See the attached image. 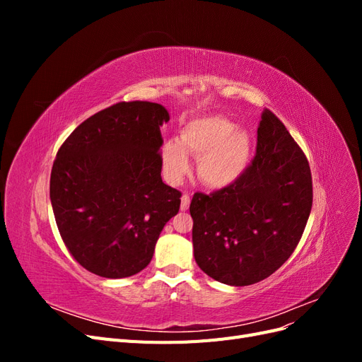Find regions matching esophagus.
I'll use <instances>...</instances> for the list:
<instances>
[{"instance_id":"obj_1","label":"esophagus","mask_w":362,"mask_h":362,"mask_svg":"<svg viewBox=\"0 0 362 362\" xmlns=\"http://www.w3.org/2000/svg\"><path fill=\"white\" fill-rule=\"evenodd\" d=\"M189 206H190V196L187 193H184L182 198H181V210L182 211L189 210Z\"/></svg>"}]
</instances>
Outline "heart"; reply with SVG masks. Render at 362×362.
Listing matches in <instances>:
<instances>
[{
  "label": "heart",
  "instance_id": "1",
  "mask_svg": "<svg viewBox=\"0 0 362 362\" xmlns=\"http://www.w3.org/2000/svg\"><path fill=\"white\" fill-rule=\"evenodd\" d=\"M190 154L199 158V178L210 187H226L246 172L252 137L223 116H204L181 128V140L169 139L161 149L163 169L169 181L180 182L190 170Z\"/></svg>",
  "mask_w": 362,
  "mask_h": 362
}]
</instances>
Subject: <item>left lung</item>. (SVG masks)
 <instances>
[{
	"instance_id": "left-lung-1",
	"label": "left lung",
	"mask_w": 362,
	"mask_h": 362,
	"mask_svg": "<svg viewBox=\"0 0 362 362\" xmlns=\"http://www.w3.org/2000/svg\"><path fill=\"white\" fill-rule=\"evenodd\" d=\"M311 206L310 163L286 125L266 108L246 172L221 190L193 194L194 259L208 276L228 286L266 279L300 242Z\"/></svg>"
}]
</instances>
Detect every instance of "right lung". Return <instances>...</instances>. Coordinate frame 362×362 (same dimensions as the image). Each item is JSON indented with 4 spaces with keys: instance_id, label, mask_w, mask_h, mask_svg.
I'll return each mask as SVG.
<instances>
[{
    "instance_id": "add662e5",
    "label": "right lung",
    "mask_w": 362,
    "mask_h": 362,
    "mask_svg": "<svg viewBox=\"0 0 362 362\" xmlns=\"http://www.w3.org/2000/svg\"><path fill=\"white\" fill-rule=\"evenodd\" d=\"M166 108L117 103L95 113L63 141L54 160L49 198L64 246L98 276L144 270L181 192L161 180Z\"/></svg>"
}]
</instances>
